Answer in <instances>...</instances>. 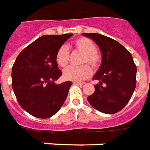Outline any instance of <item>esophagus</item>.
<instances>
[{"mask_svg":"<svg viewBox=\"0 0 150 150\" xmlns=\"http://www.w3.org/2000/svg\"><path fill=\"white\" fill-rule=\"evenodd\" d=\"M74 84H76V85H79V86H83L85 84L84 82H73Z\"/></svg>","mask_w":150,"mask_h":150,"instance_id":"1","label":"esophagus"}]
</instances>
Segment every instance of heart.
I'll return each mask as SVG.
<instances>
[{
	"instance_id": "obj_1",
	"label": "heart",
	"mask_w": 150,
	"mask_h": 150,
	"mask_svg": "<svg viewBox=\"0 0 150 150\" xmlns=\"http://www.w3.org/2000/svg\"><path fill=\"white\" fill-rule=\"evenodd\" d=\"M77 51L83 53L82 63H88L93 68L98 67L100 62V55L96 50L94 42L90 38L85 37L79 38L73 43ZM69 52L65 45L59 48L56 53V61L60 67H66L69 62ZM91 75V69L87 64L80 67L69 66L63 71V76L65 79L71 81H79L86 79Z\"/></svg>"
}]
</instances>
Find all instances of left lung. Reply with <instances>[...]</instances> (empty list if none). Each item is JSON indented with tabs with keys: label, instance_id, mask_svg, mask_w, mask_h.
<instances>
[{
	"label": "left lung",
	"instance_id": "obj_1",
	"mask_svg": "<svg viewBox=\"0 0 150 150\" xmlns=\"http://www.w3.org/2000/svg\"><path fill=\"white\" fill-rule=\"evenodd\" d=\"M100 48L102 61L93 79L95 91L87 100L96 110L114 114L129 102L136 86L137 67L131 52L111 38L96 33L83 34Z\"/></svg>",
	"mask_w": 150,
	"mask_h": 150
}]
</instances>
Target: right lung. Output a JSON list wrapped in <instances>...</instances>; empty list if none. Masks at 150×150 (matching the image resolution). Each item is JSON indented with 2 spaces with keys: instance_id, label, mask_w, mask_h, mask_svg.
I'll return each mask as SVG.
<instances>
[{
  "instance_id": "obj_1",
  "label": "right lung",
  "mask_w": 150,
  "mask_h": 150,
  "mask_svg": "<svg viewBox=\"0 0 150 150\" xmlns=\"http://www.w3.org/2000/svg\"><path fill=\"white\" fill-rule=\"evenodd\" d=\"M73 34L44 35L25 48L11 71V86L19 105L37 118H50L60 110L71 82L56 84L62 75L56 61L59 48Z\"/></svg>"
}]
</instances>
